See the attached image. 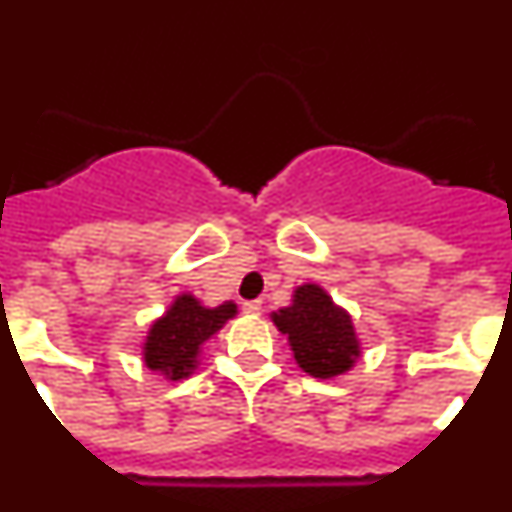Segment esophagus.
<instances>
[{"label":"esophagus","instance_id":"obj_1","mask_svg":"<svg viewBox=\"0 0 512 512\" xmlns=\"http://www.w3.org/2000/svg\"><path fill=\"white\" fill-rule=\"evenodd\" d=\"M261 300H253V302H243V312H246V315H259L261 312Z\"/></svg>","mask_w":512,"mask_h":512}]
</instances>
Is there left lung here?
I'll use <instances>...</instances> for the list:
<instances>
[{"instance_id":"obj_1","label":"left lung","mask_w":512,"mask_h":512,"mask_svg":"<svg viewBox=\"0 0 512 512\" xmlns=\"http://www.w3.org/2000/svg\"><path fill=\"white\" fill-rule=\"evenodd\" d=\"M271 323L287 336L297 366L310 377H343L361 359V341L351 312L336 305L320 284L305 282L295 287L292 302L271 312Z\"/></svg>"}]
</instances>
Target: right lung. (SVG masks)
<instances>
[{
    "mask_svg": "<svg viewBox=\"0 0 512 512\" xmlns=\"http://www.w3.org/2000/svg\"><path fill=\"white\" fill-rule=\"evenodd\" d=\"M238 315L233 300L207 307L192 292H179L161 318L148 325L140 346L146 369L169 382H182L200 369L202 348L217 330Z\"/></svg>",
    "mask_w": 512,
    "mask_h": 512,
    "instance_id": "right-lung-1",
    "label": "right lung"
}]
</instances>
